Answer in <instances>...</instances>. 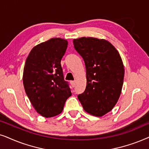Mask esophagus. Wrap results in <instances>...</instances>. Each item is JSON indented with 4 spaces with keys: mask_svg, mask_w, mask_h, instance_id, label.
Returning <instances> with one entry per match:
<instances>
[{
    "mask_svg": "<svg viewBox=\"0 0 149 149\" xmlns=\"http://www.w3.org/2000/svg\"><path fill=\"white\" fill-rule=\"evenodd\" d=\"M70 83L72 87H75V86H76V82H75V81H71Z\"/></svg>",
    "mask_w": 149,
    "mask_h": 149,
    "instance_id": "esophagus-1",
    "label": "esophagus"
}]
</instances>
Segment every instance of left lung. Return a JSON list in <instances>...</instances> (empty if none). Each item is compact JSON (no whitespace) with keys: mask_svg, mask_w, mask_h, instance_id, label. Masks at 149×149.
<instances>
[{"mask_svg":"<svg viewBox=\"0 0 149 149\" xmlns=\"http://www.w3.org/2000/svg\"><path fill=\"white\" fill-rule=\"evenodd\" d=\"M73 42L86 71V89L78 95V100L86 112L102 116L112 110L121 93L125 73L122 59L104 39L81 37Z\"/></svg>","mask_w":149,"mask_h":149,"instance_id":"8db88e82","label":"left lung"}]
</instances>
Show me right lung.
Wrapping results in <instances>:
<instances>
[{"label": "right lung", "instance_id": "obj_1", "mask_svg": "<svg viewBox=\"0 0 149 149\" xmlns=\"http://www.w3.org/2000/svg\"><path fill=\"white\" fill-rule=\"evenodd\" d=\"M67 45L65 39H50L33 47L26 61L23 74L26 93L35 110L44 117L62 112L71 95L61 65Z\"/></svg>", "mask_w": 149, "mask_h": 149}]
</instances>
